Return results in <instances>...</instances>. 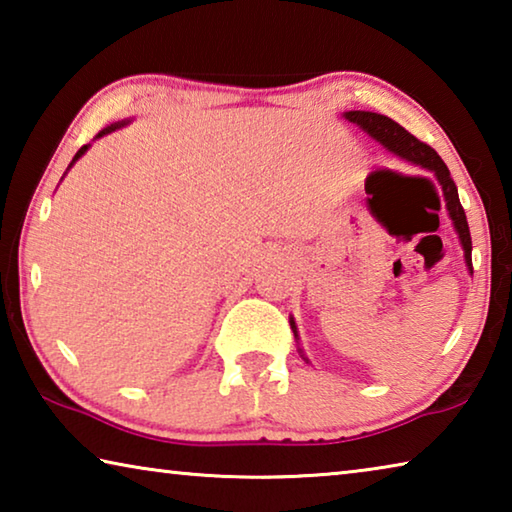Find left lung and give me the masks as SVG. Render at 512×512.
<instances>
[{"label":"left lung","instance_id":"obj_1","mask_svg":"<svg viewBox=\"0 0 512 512\" xmlns=\"http://www.w3.org/2000/svg\"><path fill=\"white\" fill-rule=\"evenodd\" d=\"M352 124H357L361 131H366L372 140H377L381 146H386L388 151H393L400 158L409 160L413 164H420L422 169L431 171L436 176L438 185L443 187V196H445V205L449 212V219H452L454 228L458 232V239H461V246L465 250V264L472 271V237H470V228H467V219H465V210L461 201H458V189L456 183L449 176L447 164L440 160V155L431 149L429 144L420 142L418 137L411 135L406 128H402L397 121L386 115H377V112H368V110H350L343 115ZM293 336L298 339V327L296 320H289ZM302 354V350H300ZM302 359L309 363V359L302 354Z\"/></svg>","mask_w":512,"mask_h":512}]
</instances>
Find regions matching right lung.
Instances as JSON below:
<instances>
[{
  "label": "right lung",
  "mask_w": 512,
  "mask_h": 512,
  "mask_svg": "<svg viewBox=\"0 0 512 512\" xmlns=\"http://www.w3.org/2000/svg\"><path fill=\"white\" fill-rule=\"evenodd\" d=\"M128 124V121H117V124H110V126H106V128H103V131L97 135V140H99V137H103V135H108V133H112V131H117V128H121V126H126ZM90 149V144H85V146H81V149L79 151H76V155H74V160H72V164L76 162V160H79L81 158V155L85 153V151H88ZM72 164H69V167H72Z\"/></svg>",
  "instance_id": "add662e5"
}]
</instances>
